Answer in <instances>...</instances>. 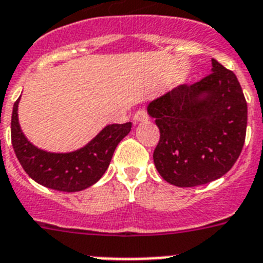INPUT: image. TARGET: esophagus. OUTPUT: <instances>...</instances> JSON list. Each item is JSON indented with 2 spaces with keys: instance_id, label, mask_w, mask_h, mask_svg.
<instances>
[{
  "instance_id": "esophagus-1",
  "label": "esophagus",
  "mask_w": 263,
  "mask_h": 263,
  "mask_svg": "<svg viewBox=\"0 0 263 263\" xmlns=\"http://www.w3.org/2000/svg\"><path fill=\"white\" fill-rule=\"evenodd\" d=\"M148 119V114L145 109H138L136 112H135L134 115V122L138 123V122H144V120H147Z\"/></svg>"
}]
</instances>
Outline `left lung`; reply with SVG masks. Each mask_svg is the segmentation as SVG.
Returning <instances> with one entry per match:
<instances>
[{"instance_id":"obj_1","label":"left lung","mask_w":263,"mask_h":263,"mask_svg":"<svg viewBox=\"0 0 263 263\" xmlns=\"http://www.w3.org/2000/svg\"><path fill=\"white\" fill-rule=\"evenodd\" d=\"M212 72L151 102L160 140L154 161L172 185L189 188L220 179L245 143L248 104L234 72L212 59Z\"/></svg>"}]
</instances>
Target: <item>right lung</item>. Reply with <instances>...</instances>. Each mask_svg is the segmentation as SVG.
<instances>
[{
	"mask_svg": "<svg viewBox=\"0 0 263 263\" xmlns=\"http://www.w3.org/2000/svg\"><path fill=\"white\" fill-rule=\"evenodd\" d=\"M18 102L11 114V144L25 172L34 181L61 192H79L104 175L114 151L131 131L132 123L107 125L81 149L70 154H51L38 149L22 134L18 123Z\"/></svg>",
	"mask_w": 263,
	"mask_h": 263,
	"instance_id": "add662e5",
	"label": "right lung"
}]
</instances>
